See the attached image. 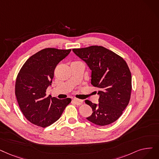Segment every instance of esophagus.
I'll return each mask as SVG.
<instances>
[{"label":"esophagus","instance_id":"1","mask_svg":"<svg viewBox=\"0 0 159 159\" xmlns=\"http://www.w3.org/2000/svg\"><path fill=\"white\" fill-rule=\"evenodd\" d=\"M73 101L75 102V104H77V105H81L83 104V101L81 99H74Z\"/></svg>","mask_w":159,"mask_h":159}]
</instances>
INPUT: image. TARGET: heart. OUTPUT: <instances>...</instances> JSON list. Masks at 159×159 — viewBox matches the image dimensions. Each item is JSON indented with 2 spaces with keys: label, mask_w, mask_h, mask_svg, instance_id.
I'll return each instance as SVG.
<instances>
[{
  "label": "heart",
  "mask_w": 159,
  "mask_h": 159,
  "mask_svg": "<svg viewBox=\"0 0 159 159\" xmlns=\"http://www.w3.org/2000/svg\"><path fill=\"white\" fill-rule=\"evenodd\" d=\"M73 63H81L80 61H73Z\"/></svg>",
  "instance_id": "obj_1"
}]
</instances>
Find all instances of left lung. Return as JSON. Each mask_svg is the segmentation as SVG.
<instances>
[{
    "label": "left lung",
    "mask_w": 159,
    "mask_h": 159,
    "mask_svg": "<svg viewBox=\"0 0 159 159\" xmlns=\"http://www.w3.org/2000/svg\"><path fill=\"white\" fill-rule=\"evenodd\" d=\"M92 70V84L99 89V104L86 100L92 108L87 120L100 126L109 125L122 115L128 105L132 90L131 73L126 61L113 51L93 45L73 49Z\"/></svg>",
    "instance_id": "left-lung-1"
}]
</instances>
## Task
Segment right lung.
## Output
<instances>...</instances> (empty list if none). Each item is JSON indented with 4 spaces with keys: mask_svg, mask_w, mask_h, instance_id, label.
<instances>
[{
    "mask_svg": "<svg viewBox=\"0 0 159 159\" xmlns=\"http://www.w3.org/2000/svg\"><path fill=\"white\" fill-rule=\"evenodd\" d=\"M71 51L55 48L41 50L25 61L17 76L15 93L19 108L25 118L38 127L45 128L57 121L71 101L70 98L46 97L55 67Z\"/></svg>",
    "mask_w": 159,
    "mask_h": 159,
    "instance_id": "right-lung-1",
    "label": "right lung"
}]
</instances>
